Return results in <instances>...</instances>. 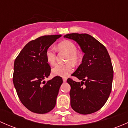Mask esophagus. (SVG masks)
<instances>
[{
    "mask_svg": "<svg viewBox=\"0 0 128 128\" xmlns=\"http://www.w3.org/2000/svg\"><path fill=\"white\" fill-rule=\"evenodd\" d=\"M62 80H63V82H66L67 81V78H65V77H64V78H62Z\"/></svg>",
    "mask_w": 128,
    "mask_h": 128,
    "instance_id": "34e87169",
    "label": "esophagus"
}]
</instances>
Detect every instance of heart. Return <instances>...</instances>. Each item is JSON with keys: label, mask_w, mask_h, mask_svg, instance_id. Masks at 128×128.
Masks as SVG:
<instances>
[{"label": "heart", "mask_w": 128, "mask_h": 128, "mask_svg": "<svg viewBox=\"0 0 128 128\" xmlns=\"http://www.w3.org/2000/svg\"><path fill=\"white\" fill-rule=\"evenodd\" d=\"M59 50L64 51L68 53V61H71L74 64H76L79 60V55L77 53V46L73 42L65 40L58 46ZM46 58L49 64H54L56 62V51L54 49L50 47L46 51ZM74 71V68L71 63L67 64H57L52 69V73L54 76L66 77Z\"/></svg>", "instance_id": "1"}]
</instances>
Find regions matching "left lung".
<instances>
[{
	"label": "left lung",
	"instance_id": "8db88e82",
	"mask_svg": "<svg viewBox=\"0 0 128 128\" xmlns=\"http://www.w3.org/2000/svg\"><path fill=\"white\" fill-rule=\"evenodd\" d=\"M64 38L77 42L84 53L82 64L73 74L81 82L70 78V105L75 112L88 114L97 112L105 104L112 91L113 69L104 45L86 33H70Z\"/></svg>",
	"mask_w": 128,
	"mask_h": 128
}]
</instances>
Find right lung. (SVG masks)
I'll use <instances>...</instances> for the list:
<instances>
[{"mask_svg":"<svg viewBox=\"0 0 128 128\" xmlns=\"http://www.w3.org/2000/svg\"><path fill=\"white\" fill-rule=\"evenodd\" d=\"M61 34L47 35L30 41L14 62L13 82L19 99L33 113L44 114L54 108L62 79L56 76L45 82L51 73L46 51Z\"/></svg>","mask_w":128,"mask_h":128,"instance_id":"right-lung-1","label":"right lung"}]
</instances>
